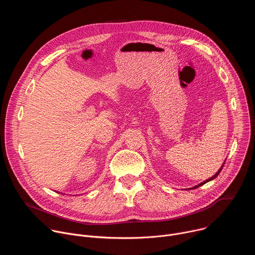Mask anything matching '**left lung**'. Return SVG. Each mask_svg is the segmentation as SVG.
I'll list each match as a JSON object with an SVG mask.
<instances>
[{
    "label": "left lung",
    "instance_id": "obj_1",
    "mask_svg": "<svg viewBox=\"0 0 255 255\" xmlns=\"http://www.w3.org/2000/svg\"><path fill=\"white\" fill-rule=\"evenodd\" d=\"M224 164H225V162H224V163H223V164H222V166H221V168H220V169H219V170H218V171H217V172H216V173H215V174H214V175H213V176H212V177H210V178H209V179H206V180H205V181H203V183H201V184H200V185H198V186H196V187H194V188H192V189H196V188H199V187H201V186H203V185H205V184H206V183H208V181H210V180H212V179H214V178H215V177H217V176H218V174H219V173H220V171H221V170H222V168H223V166H224Z\"/></svg>",
    "mask_w": 255,
    "mask_h": 255
}]
</instances>
